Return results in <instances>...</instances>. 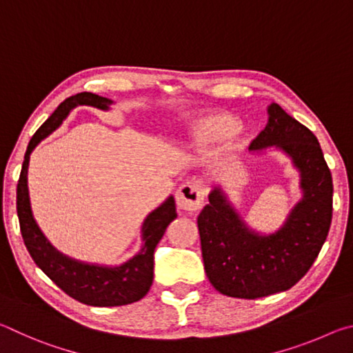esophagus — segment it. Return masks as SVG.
<instances>
[{
    "label": "esophagus",
    "instance_id": "1",
    "mask_svg": "<svg viewBox=\"0 0 353 353\" xmlns=\"http://www.w3.org/2000/svg\"><path fill=\"white\" fill-rule=\"evenodd\" d=\"M204 185L199 181H190L181 185L176 193L177 207L187 212H196L204 205Z\"/></svg>",
    "mask_w": 353,
    "mask_h": 353
}]
</instances>
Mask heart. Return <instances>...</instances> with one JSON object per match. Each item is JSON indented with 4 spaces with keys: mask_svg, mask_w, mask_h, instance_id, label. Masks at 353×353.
<instances>
[{
    "mask_svg": "<svg viewBox=\"0 0 353 353\" xmlns=\"http://www.w3.org/2000/svg\"><path fill=\"white\" fill-rule=\"evenodd\" d=\"M223 135V151L227 154L235 152L241 145V128L235 126L234 118L224 115V113H207L194 124L193 137L194 141L199 145L216 140Z\"/></svg>",
    "mask_w": 353,
    "mask_h": 353,
    "instance_id": "1",
    "label": "heart"
}]
</instances>
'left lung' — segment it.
<instances>
[{"mask_svg": "<svg viewBox=\"0 0 353 353\" xmlns=\"http://www.w3.org/2000/svg\"><path fill=\"white\" fill-rule=\"evenodd\" d=\"M279 146L301 171L303 199L277 234L249 232L216 188L198 216L207 277L221 294L259 299L290 290L308 272L327 240L333 213L332 172L319 141L279 104L250 149Z\"/></svg>", "mask_w": 353, "mask_h": 353, "instance_id": "obj_1", "label": "left lung"}]
</instances>
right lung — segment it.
Segmentation results:
<instances>
[{
  "mask_svg": "<svg viewBox=\"0 0 353 353\" xmlns=\"http://www.w3.org/2000/svg\"><path fill=\"white\" fill-rule=\"evenodd\" d=\"M85 104L98 109H107L110 101L98 94L83 92L70 97L59 104L52 115L37 129L29 141L23 160L19 185H17V214L20 221L23 241L35 265L43 271L65 294L74 301L92 307H118L140 301L148 294L154 277V249L162 240L166 227L177 218L174 198H170L162 207L152 212L143 224L141 252L118 268H99L67 259L59 254L45 240L35 225L28 194V165L29 155L37 143L59 128L62 119L73 107Z\"/></svg>",
  "mask_w": 353,
  "mask_h": 353,
  "instance_id": "add662e5",
  "label": "right lung"
}]
</instances>
